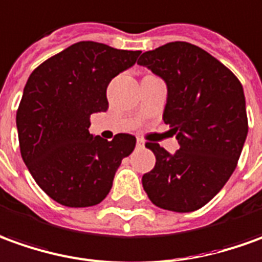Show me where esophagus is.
Returning a JSON list of instances; mask_svg holds the SVG:
<instances>
[{"label": "esophagus", "mask_w": 262, "mask_h": 262, "mask_svg": "<svg viewBox=\"0 0 262 262\" xmlns=\"http://www.w3.org/2000/svg\"><path fill=\"white\" fill-rule=\"evenodd\" d=\"M144 145H145L144 140H141V138H137V147H138V148H142Z\"/></svg>", "instance_id": "1"}]
</instances>
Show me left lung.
<instances>
[{"mask_svg":"<svg viewBox=\"0 0 262 262\" xmlns=\"http://www.w3.org/2000/svg\"><path fill=\"white\" fill-rule=\"evenodd\" d=\"M138 64L167 84L162 120L180 144L174 154L160 144H145L155 167L142 176L144 191L162 210H198L230 180L244 147L248 120L243 85L211 54L183 41L144 52Z\"/></svg>","mask_w":262,"mask_h":262,"instance_id":"obj_1","label":"left lung"}]
</instances>
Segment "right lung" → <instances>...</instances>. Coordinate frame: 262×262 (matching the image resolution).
<instances>
[{
    "mask_svg": "<svg viewBox=\"0 0 262 262\" xmlns=\"http://www.w3.org/2000/svg\"><path fill=\"white\" fill-rule=\"evenodd\" d=\"M140 54L81 41L30 75L17 111L19 149L32 178L54 201L74 208L100 204L122 158L134 151V135L107 141L88 128L93 114L108 110L110 81Z\"/></svg>",
    "mask_w": 262,
    "mask_h": 262,
    "instance_id": "obj_1",
    "label": "right lung"
}]
</instances>
